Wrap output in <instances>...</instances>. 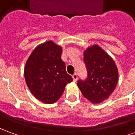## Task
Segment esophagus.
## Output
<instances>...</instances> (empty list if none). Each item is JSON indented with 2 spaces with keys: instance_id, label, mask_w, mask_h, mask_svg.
Instances as JSON below:
<instances>
[{
  "instance_id": "esophagus-1",
  "label": "esophagus",
  "mask_w": 135,
  "mask_h": 135,
  "mask_svg": "<svg viewBox=\"0 0 135 135\" xmlns=\"http://www.w3.org/2000/svg\"><path fill=\"white\" fill-rule=\"evenodd\" d=\"M72 78H73V80L74 82H76V80H77V74L76 73H74L72 75Z\"/></svg>"
}]
</instances>
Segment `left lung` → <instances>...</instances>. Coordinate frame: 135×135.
Returning a JSON list of instances; mask_svg holds the SVG:
<instances>
[{
  "mask_svg": "<svg viewBox=\"0 0 135 135\" xmlns=\"http://www.w3.org/2000/svg\"><path fill=\"white\" fill-rule=\"evenodd\" d=\"M88 76L79 79V87L85 98L93 103L108 98L118 82L119 73L115 62L101 47L93 45L84 52Z\"/></svg>",
  "mask_w": 135,
  "mask_h": 135,
  "instance_id": "1",
  "label": "left lung"
}]
</instances>
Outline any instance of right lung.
Wrapping results in <instances>:
<instances>
[{"label": "right lung", "mask_w": 135, "mask_h": 135, "mask_svg": "<svg viewBox=\"0 0 135 135\" xmlns=\"http://www.w3.org/2000/svg\"><path fill=\"white\" fill-rule=\"evenodd\" d=\"M61 53V46L47 41L36 47L26 62V83L34 96L45 103L57 101L73 80L66 71Z\"/></svg>", "instance_id": "right-lung-1"}]
</instances>
